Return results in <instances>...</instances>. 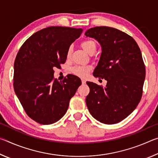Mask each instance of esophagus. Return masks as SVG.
Returning <instances> with one entry per match:
<instances>
[{
	"mask_svg": "<svg viewBox=\"0 0 158 158\" xmlns=\"http://www.w3.org/2000/svg\"><path fill=\"white\" fill-rule=\"evenodd\" d=\"M81 82H82L83 84H85V82H86V81H85V79H81Z\"/></svg>",
	"mask_w": 158,
	"mask_h": 158,
	"instance_id": "1",
	"label": "esophagus"
}]
</instances>
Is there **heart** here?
<instances>
[{"mask_svg": "<svg viewBox=\"0 0 158 158\" xmlns=\"http://www.w3.org/2000/svg\"><path fill=\"white\" fill-rule=\"evenodd\" d=\"M81 46L82 49H84L85 52L89 53V54H91L93 53H95L96 49H97V45L95 41L92 40H87L81 42ZM72 52V48L69 47L68 51V53H67V56L69 58L71 55ZM90 70V67L87 65H78L75 66L72 69V72L75 75L80 77H85L88 74H89V72Z\"/></svg>", "mask_w": 158, "mask_h": 158, "instance_id": "b5f03b06", "label": "heart"}]
</instances>
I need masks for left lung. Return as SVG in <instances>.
I'll use <instances>...</instances> for the list:
<instances>
[{"instance_id": "obj_1", "label": "left lung", "mask_w": 158, "mask_h": 158, "mask_svg": "<svg viewBox=\"0 0 158 158\" xmlns=\"http://www.w3.org/2000/svg\"><path fill=\"white\" fill-rule=\"evenodd\" d=\"M85 35L96 40L102 48L93 76L107 81L105 88L86 82L87 107L100 123H118L135 110L142 95L146 69L140 49L132 37L108 26L91 28Z\"/></svg>"}]
</instances>
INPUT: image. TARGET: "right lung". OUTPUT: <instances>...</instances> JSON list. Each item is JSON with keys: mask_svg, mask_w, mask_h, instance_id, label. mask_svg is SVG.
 I'll use <instances>...</instances> for the list:
<instances>
[{"mask_svg": "<svg viewBox=\"0 0 158 158\" xmlns=\"http://www.w3.org/2000/svg\"><path fill=\"white\" fill-rule=\"evenodd\" d=\"M83 29L51 26L36 32L20 48L14 64L15 94L28 116L40 124L54 123L65 114L69 100L81 84L69 74L53 79V68L65 63L71 44Z\"/></svg>", "mask_w": 158, "mask_h": 158, "instance_id": "obj_1", "label": "right lung"}]
</instances>
